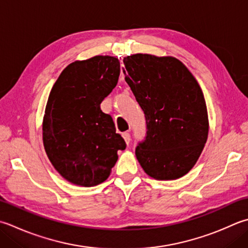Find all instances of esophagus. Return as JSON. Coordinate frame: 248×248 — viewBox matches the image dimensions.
Returning <instances> with one entry per match:
<instances>
[{
	"label": "esophagus",
	"mask_w": 248,
	"mask_h": 248,
	"mask_svg": "<svg viewBox=\"0 0 248 248\" xmlns=\"http://www.w3.org/2000/svg\"><path fill=\"white\" fill-rule=\"evenodd\" d=\"M123 138H124V142L127 143V144H129L130 143V140H131V135H130V133L129 132H124V133H123Z\"/></svg>",
	"instance_id": "esophagus-1"
}]
</instances>
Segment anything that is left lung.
I'll return each mask as SVG.
<instances>
[{"instance_id":"left-lung-1","label":"left lung","mask_w":248,"mask_h":248,"mask_svg":"<svg viewBox=\"0 0 248 248\" xmlns=\"http://www.w3.org/2000/svg\"><path fill=\"white\" fill-rule=\"evenodd\" d=\"M125 81L146 118V140L135 149L144 172L177 179L195 167L208 135L204 95L195 76L174 57L124 58Z\"/></svg>"}]
</instances>
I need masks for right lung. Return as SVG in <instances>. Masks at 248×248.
Wrapping results in <instances>:
<instances>
[{
  "instance_id": "add662e5",
  "label": "right lung",
  "mask_w": 248,
  "mask_h": 248,
  "mask_svg": "<svg viewBox=\"0 0 248 248\" xmlns=\"http://www.w3.org/2000/svg\"><path fill=\"white\" fill-rule=\"evenodd\" d=\"M116 57L94 56L67 65L48 96L43 118V144L60 175L74 185L105 182L124 140L100 104L118 82Z\"/></svg>"
}]
</instances>
